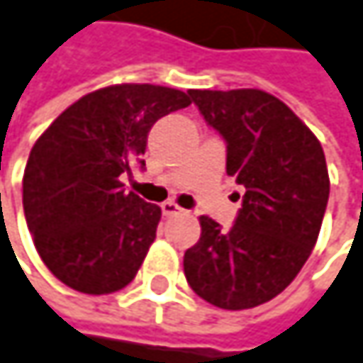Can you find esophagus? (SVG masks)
I'll return each instance as SVG.
<instances>
[{
	"label": "esophagus",
	"instance_id": "esophagus-1",
	"mask_svg": "<svg viewBox=\"0 0 363 363\" xmlns=\"http://www.w3.org/2000/svg\"><path fill=\"white\" fill-rule=\"evenodd\" d=\"M182 208L181 206H177L174 201H164L162 203V214L164 216H177V214H181Z\"/></svg>",
	"mask_w": 363,
	"mask_h": 363
}]
</instances>
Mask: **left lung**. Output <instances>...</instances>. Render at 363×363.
<instances>
[{
    "mask_svg": "<svg viewBox=\"0 0 363 363\" xmlns=\"http://www.w3.org/2000/svg\"><path fill=\"white\" fill-rule=\"evenodd\" d=\"M189 96L227 143V174L246 193L231 229L199 216L201 235L184 252V277L214 307L252 309L290 286L318 242L330 195L324 149L262 90Z\"/></svg>",
    "mask_w": 363,
    "mask_h": 363,
    "instance_id": "left-lung-1",
    "label": "left lung"
}]
</instances>
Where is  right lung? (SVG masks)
I'll use <instances>...</instances> for the list:
<instances>
[{
  "mask_svg": "<svg viewBox=\"0 0 363 363\" xmlns=\"http://www.w3.org/2000/svg\"><path fill=\"white\" fill-rule=\"evenodd\" d=\"M191 105L151 84L109 86L82 96L37 138L23 177L27 227L45 267L84 294L125 288L155 240L162 210L119 177L145 168L153 123Z\"/></svg>",
  "mask_w": 363,
  "mask_h": 363,
  "instance_id": "obj_1",
  "label": "right lung"
}]
</instances>
